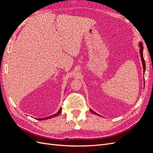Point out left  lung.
I'll return each instance as SVG.
<instances>
[{"label":"left lung","mask_w":153,"mask_h":153,"mask_svg":"<svg viewBox=\"0 0 153 153\" xmlns=\"http://www.w3.org/2000/svg\"><path fill=\"white\" fill-rule=\"evenodd\" d=\"M139 47H140V57H141V60H142V65H143V72L145 73V70H146V63H145V61H144V59H143V45L141 42L139 43ZM91 112L92 113H93L94 114H96V115H100L98 114H96L95 112H94L93 110H91Z\"/></svg>","instance_id":"obj_1"}]
</instances>
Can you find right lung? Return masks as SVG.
Wrapping results in <instances>:
<instances>
[{"label":"right lung","mask_w":153,"mask_h":153,"mask_svg":"<svg viewBox=\"0 0 153 153\" xmlns=\"http://www.w3.org/2000/svg\"><path fill=\"white\" fill-rule=\"evenodd\" d=\"M61 111H62V108H60V109L59 110V112H57V113L55 114H53V115H50V116L47 117H45V118H39V119H38V120H39V121H42V120H45V119H50V118L55 117H56L57 115H58L59 114H61Z\"/></svg>","instance_id":"1"}]
</instances>
